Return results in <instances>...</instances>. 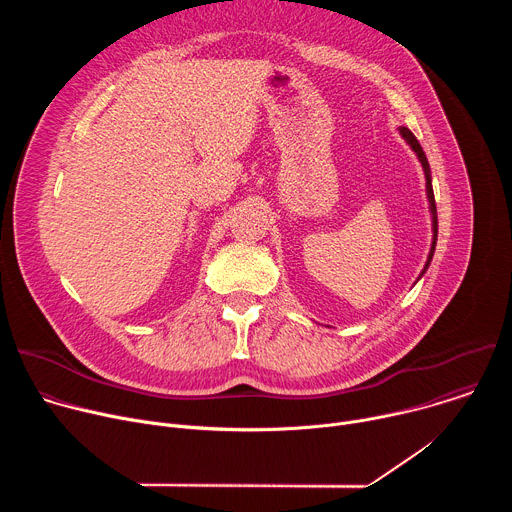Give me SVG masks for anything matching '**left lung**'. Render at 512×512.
I'll return each instance as SVG.
<instances>
[{
    "label": "left lung",
    "instance_id": "8db88e82",
    "mask_svg": "<svg viewBox=\"0 0 512 512\" xmlns=\"http://www.w3.org/2000/svg\"><path fill=\"white\" fill-rule=\"evenodd\" d=\"M399 133L401 137L409 143V148L415 152L417 160L421 162V168H423V174H425V194H427V202H429V212H431V231H433V239H431V249H429V255H427V261L423 265V271L421 275L427 271L431 259H433V251H435V243H437V208H435V198H433V188H431V172H429V164H427V158H425V152L419 145L417 137L407 129V127H399ZM421 275L417 279H421Z\"/></svg>",
    "mask_w": 512,
    "mask_h": 512
}]
</instances>
